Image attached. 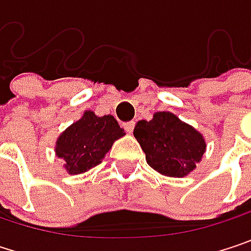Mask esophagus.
Segmentation results:
<instances>
[{"label": "esophagus", "instance_id": "34e87169", "mask_svg": "<svg viewBox=\"0 0 251 251\" xmlns=\"http://www.w3.org/2000/svg\"><path fill=\"white\" fill-rule=\"evenodd\" d=\"M124 127H125L126 132L132 133L133 132V127H135V122H126V124H124Z\"/></svg>", "mask_w": 251, "mask_h": 251}]
</instances>
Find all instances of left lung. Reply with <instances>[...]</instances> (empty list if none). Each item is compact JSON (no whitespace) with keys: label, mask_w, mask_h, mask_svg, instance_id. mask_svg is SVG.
Returning a JSON list of instances; mask_svg holds the SVG:
<instances>
[{"label":"left lung","mask_w":251,"mask_h":251,"mask_svg":"<svg viewBox=\"0 0 251 251\" xmlns=\"http://www.w3.org/2000/svg\"><path fill=\"white\" fill-rule=\"evenodd\" d=\"M133 135L148 166L167 177L190 175L206 151L205 136L172 112H157L151 121H139Z\"/></svg>","instance_id":"left-lung-1"}]
</instances>
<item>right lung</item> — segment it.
<instances>
[{
  "mask_svg": "<svg viewBox=\"0 0 251 251\" xmlns=\"http://www.w3.org/2000/svg\"><path fill=\"white\" fill-rule=\"evenodd\" d=\"M124 135L125 130L112 115L97 116L85 110L58 136L55 154L64 161L62 167L68 175H82L99 166L115 141Z\"/></svg>",
  "mask_w": 251,
  "mask_h": 251,
  "instance_id": "obj_1",
  "label": "right lung"
}]
</instances>
